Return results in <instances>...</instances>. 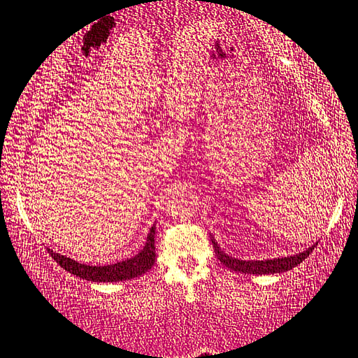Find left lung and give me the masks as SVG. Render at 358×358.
<instances>
[{
	"mask_svg": "<svg viewBox=\"0 0 358 358\" xmlns=\"http://www.w3.org/2000/svg\"><path fill=\"white\" fill-rule=\"evenodd\" d=\"M213 241V248L214 252H216L217 259L221 261L224 266H227L230 271L235 272H241V273H252V275H264V273H280V272H287L294 268L298 264L306 259L307 256L310 255L315 246L299 252V255L294 256H288V257H278V259H268V261H241V259H235V257H230L225 255V252L219 248V245L216 241Z\"/></svg>",
	"mask_w": 358,
	"mask_h": 358,
	"instance_id": "1",
	"label": "left lung"
}]
</instances>
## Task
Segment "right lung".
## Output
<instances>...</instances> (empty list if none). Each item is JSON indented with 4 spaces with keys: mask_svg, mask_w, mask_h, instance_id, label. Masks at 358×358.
Listing matches in <instances>:
<instances>
[{
    "mask_svg": "<svg viewBox=\"0 0 358 358\" xmlns=\"http://www.w3.org/2000/svg\"><path fill=\"white\" fill-rule=\"evenodd\" d=\"M49 255L56 261L60 267L65 271L76 275L83 280H91V282H123V280H131L141 277L142 273L150 271L155 264V225L150 229V234L147 236V243L139 255L117 264L110 266H86L78 261L70 259V257L60 256L59 252L48 250Z\"/></svg>",
    "mask_w": 358,
    "mask_h": 358,
    "instance_id": "1",
    "label": "right lung"
}]
</instances>
